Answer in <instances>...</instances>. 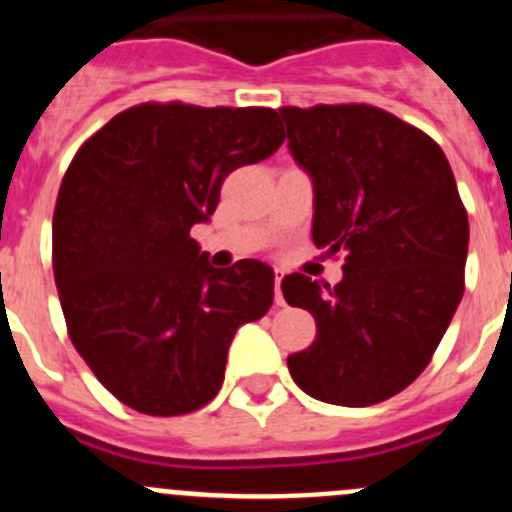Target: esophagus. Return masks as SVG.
Masks as SVG:
<instances>
[{"label":"esophagus","mask_w":512,"mask_h":512,"mask_svg":"<svg viewBox=\"0 0 512 512\" xmlns=\"http://www.w3.org/2000/svg\"><path fill=\"white\" fill-rule=\"evenodd\" d=\"M282 277H285V270H280V267H277L275 270V302L277 305H285V297H282V290H280Z\"/></svg>","instance_id":"obj_1"}]
</instances>
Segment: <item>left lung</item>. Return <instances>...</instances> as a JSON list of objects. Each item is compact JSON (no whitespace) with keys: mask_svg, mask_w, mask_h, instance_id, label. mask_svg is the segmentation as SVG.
Returning <instances> with one entry per match:
<instances>
[{"mask_svg":"<svg viewBox=\"0 0 512 512\" xmlns=\"http://www.w3.org/2000/svg\"><path fill=\"white\" fill-rule=\"evenodd\" d=\"M287 147L315 192L312 240L345 252L335 287L292 272L287 305L317 322L292 380L345 408L382 403L428 367L465 290L468 212L448 157L370 104L282 107Z\"/></svg>","mask_w":512,"mask_h":512,"instance_id":"left-lung-1","label":"left lung"}]
</instances>
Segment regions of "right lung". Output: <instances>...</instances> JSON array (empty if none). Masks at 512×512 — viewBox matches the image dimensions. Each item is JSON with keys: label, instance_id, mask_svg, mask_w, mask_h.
Returning <instances> with one entry per match:
<instances>
[{"label": "right lung", "instance_id": "add662e5", "mask_svg": "<svg viewBox=\"0 0 512 512\" xmlns=\"http://www.w3.org/2000/svg\"><path fill=\"white\" fill-rule=\"evenodd\" d=\"M282 140L275 109L147 102L74 155L54 207V282L77 352L132 410L210 403L237 327L270 310L272 267H212L190 230L210 220L232 170Z\"/></svg>", "mask_w": 512, "mask_h": 512}]
</instances>
